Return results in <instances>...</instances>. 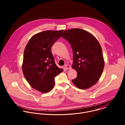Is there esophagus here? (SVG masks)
Wrapping results in <instances>:
<instances>
[{"label":"esophagus","instance_id":"34e87169","mask_svg":"<svg viewBox=\"0 0 125 125\" xmlns=\"http://www.w3.org/2000/svg\"><path fill=\"white\" fill-rule=\"evenodd\" d=\"M65 67H66V68L67 69H71V66H69V65H67V64H65Z\"/></svg>","mask_w":125,"mask_h":125}]
</instances>
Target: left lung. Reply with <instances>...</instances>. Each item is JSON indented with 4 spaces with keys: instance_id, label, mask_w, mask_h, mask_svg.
<instances>
[{
    "instance_id": "1",
    "label": "left lung",
    "mask_w": 125,
    "mask_h": 125,
    "mask_svg": "<svg viewBox=\"0 0 125 125\" xmlns=\"http://www.w3.org/2000/svg\"><path fill=\"white\" fill-rule=\"evenodd\" d=\"M61 37L69 42L73 50L72 67L78 74L73 83L83 90L91 87L99 80L104 67L99 43L91 33L78 28L65 31Z\"/></svg>"
}]
</instances>
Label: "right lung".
<instances>
[{
  "label": "right lung",
  "instance_id": "1",
  "mask_svg": "<svg viewBox=\"0 0 125 125\" xmlns=\"http://www.w3.org/2000/svg\"><path fill=\"white\" fill-rule=\"evenodd\" d=\"M63 30L46 31L35 34L27 44L22 70L26 80L34 89L42 93L51 91L54 78L63 71L55 63L51 47L58 40Z\"/></svg>",
  "mask_w": 125,
  "mask_h": 125
}]
</instances>
